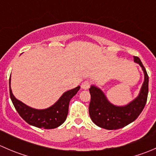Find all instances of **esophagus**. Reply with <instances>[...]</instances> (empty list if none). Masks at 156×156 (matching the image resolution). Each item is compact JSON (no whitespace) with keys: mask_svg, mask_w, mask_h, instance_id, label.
I'll list each match as a JSON object with an SVG mask.
<instances>
[{"mask_svg":"<svg viewBox=\"0 0 156 156\" xmlns=\"http://www.w3.org/2000/svg\"><path fill=\"white\" fill-rule=\"evenodd\" d=\"M90 86V81H85L81 84V88L84 90H87Z\"/></svg>","mask_w":156,"mask_h":156,"instance_id":"esophagus-1","label":"esophagus"}]
</instances>
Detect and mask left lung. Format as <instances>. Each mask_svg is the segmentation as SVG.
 <instances>
[{"label":"left lung","instance_id":"1","mask_svg":"<svg viewBox=\"0 0 156 156\" xmlns=\"http://www.w3.org/2000/svg\"><path fill=\"white\" fill-rule=\"evenodd\" d=\"M133 60L142 67L144 81L138 97L126 106H117L112 104L103 91L96 86L92 85L89 89L91 96L89 105L90 117L97 126L106 130L122 128L136 120L142 112L149 92V76L140 58L133 56Z\"/></svg>","mask_w":156,"mask_h":156}]
</instances>
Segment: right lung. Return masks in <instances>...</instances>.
Returning <instances> with one entry per match:
<instances>
[{
	"label": "right lung",
	"mask_w": 156,
	"mask_h": 156,
	"mask_svg": "<svg viewBox=\"0 0 156 156\" xmlns=\"http://www.w3.org/2000/svg\"><path fill=\"white\" fill-rule=\"evenodd\" d=\"M9 84L10 99L20 115L29 125L44 129L56 128L65 122L68 115L69 102L80 89V86H78L65 92L50 107L45 109H35L26 106L14 97L10 88V78Z\"/></svg>",
	"instance_id": "1"
}]
</instances>
